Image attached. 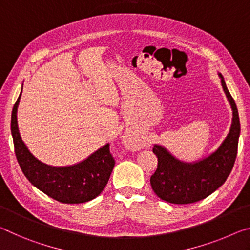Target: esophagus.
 <instances>
[{"label": "esophagus", "mask_w": 250, "mask_h": 250, "mask_svg": "<svg viewBox=\"0 0 250 250\" xmlns=\"http://www.w3.org/2000/svg\"><path fill=\"white\" fill-rule=\"evenodd\" d=\"M123 137H124L123 138V141H124V145L127 147L128 149L137 150L138 148H141L142 140H140V137L135 136L133 133H126Z\"/></svg>", "instance_id": "obj_1"}]
</instances>
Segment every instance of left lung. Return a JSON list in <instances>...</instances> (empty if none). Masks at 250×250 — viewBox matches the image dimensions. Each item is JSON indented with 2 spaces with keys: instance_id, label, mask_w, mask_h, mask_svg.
I'll return each instance as SVG.
<instances>
[{
  "instance_id": "obj_1",
  "label": "left lung",
  "mask_w": 250,
  "mask_h": 250,
  "mask_svg": "<svg viewBox=\"0 0 250 250\" xmlns=\"http://www.w3.org/2000/svg\"><path fill=\"white\" fill-rule=\"evenodd\" d=\"M218 76L231 107L232 118L229 132L217 148L198 161L184 162L165 146L154 145L158 165L150 177V185L154 193L167 203L191 204L206 198L226 182L234 166L240 135L238 109L223 75L218 73Z\"/></svg>"
}]
</instances>
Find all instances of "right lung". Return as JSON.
I'll return each instance as SVG.
<instances>
[{
  "instance_id": "add662e5",
  "label": "right lung",
  "mask_w": 250,
  "mask_h": 250,
  "mask_svg": "<svg viewBox=\"0 0 250 250\" xmlns=\"http://www.w3.org/2000/svg\"><path fill=\"white\" fill-rule=\"evenodd\" d=\"M22 91L12 110L11 133L19 165L28 182L63 204L86 203L97 197L105 188L115 165L108 143L73 165L52 166L39 161L27 148L19 130L18 107Z\"/></svg>"
}]
</instances>
